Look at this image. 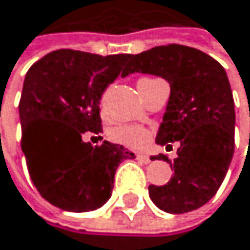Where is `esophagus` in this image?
I'll return each instance as SVG.
<instances>
[{
  "instance_id": "1",
  "label": "esophagus",
  "mask_w": 250,
  "mask_h": 250,
  "mask_svg": "<svg viewBox=\"0 0 250 250\" xmlns=\"http://www.w3.org/2000/svg\"><path fill=\"white\" fill-rule=\"evenodd\" d=\"M136 159L140 161V162H143V164H148V162H150V158H148L147 155H141V153H140V155H136Z\"/></svg>"
}]
</instances>
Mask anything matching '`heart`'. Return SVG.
I'll list each match as a JSON object with an SVG mask.
<instances>
[{
  "mask_svg": "<svg viewBox=\"0 0 250 250\" xmlns=\"http://www.w3.org/2000/svg\"><path fill=\"white\" fill-rule=\"evenodd\" d=\"M110 138L118 144L132 148H141L148 143L150 132L148 129L138 126V124H124V126H118L110 132Z\"/></svg>",
  "mask_w": 250,
  "mask_h": 250,
  "instance_id": "1",
  "label": "heart"
}]
</instances>
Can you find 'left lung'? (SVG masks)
Instances as JSON below:
<instances>
[{
	"label": "left lung",
	"mask_w": 250,
	"mask_h": 250,
	"mask_svg": "<svg viewBox=\"0 0 250 250\" xmlns=\"http://www.w3.org/2000/svg\"><path fill=\"white\" fill-rule=\"evenodd\" d=\"M153 74L170 83V98L156 135V144L179 141L170 162L171 179L150 185L155 205L171 214L194 211L220 188L234 156L235 109L225 68L200 50L185 45H161L132 56L123 73Z\"/></svg>",
	"instance_id": "left-lung-1"
}]
</instances>
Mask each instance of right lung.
I'll return each mask as SVG.
<instances>
[{"instance_id":"right-lung-1","label":"right lung","mask_w":250,"mask_h":250,"mask_svg":"<svg viewBox=\"0 0 250 250\" xmlns=\"http://www.w3.org/2000/svg\"><path fill=\"white\" fill-rule=\"evenodd\" d=\"M129 57L56 50L25 74L19 102L21 147L36 189L63 211L103 207L120 162L135 158L120 144L103 141L94 147L83 141L84 132H102V95L124 73Z\"/></svg>"}]
</instances>
